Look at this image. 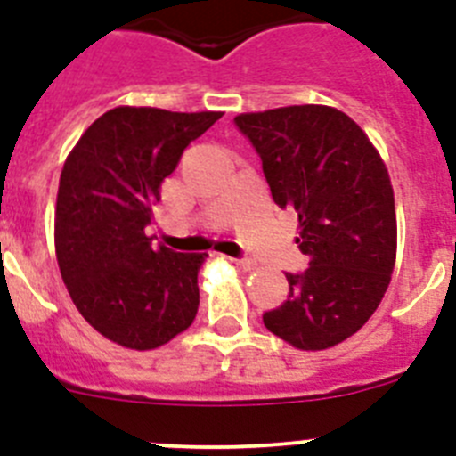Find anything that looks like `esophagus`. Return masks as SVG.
<instances>
[{
	"mask_svg": "<svg viewBox=\"0 0 456 456\" xmlns=\"http://www.w3.org/2000/svg\"><path fill=\"white\" fill-rule=\"evenodd\" d=\"M232 263H235L240 269H247V272H251V269L256 267V263H253V260H248V257H235Z\"/></svg>",
	"mask_w": 456,
	"mask_h": 456,
	"instance_id": "obj_1",
	"label": "esophagus"
}]
</instances>
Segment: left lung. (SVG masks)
I'll return each mask as SVG.
<instances>
[{
	"label": "left lung",
	"instance_id": "1",
	"mask_svg": "<svg viewBox=\"0 0 456 456\" xmlns=\"http://www.w3.org/2000/svg\"><path fill=\"white\" fill-rule=\"evenodd\" d=\"M263 159L272 199L299 216L308 269L285 273L288 301L265 313L273 336L304 352L347 340L390 283L397 219L388 168L361 127L333 107L292 104L235 116Z\"/></svg>",
	"mask_w": 456,
	"mask_h": 456
}]
</instances>
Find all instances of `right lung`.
I'll list each match as a JSON object with an SVG mask.
<instances>
[{
  "instance_id": "right-lung-1",
  "label": "right lung",
  "mask_w": 456,
  "mask_h": 456,
  "mask_svg": "<svg viewBox=\"0 0 456 456\" xmlns=\"http://www.w3.org/2000/svg\"><path fill=\"white\" fill-rule=\"evenodd\" d=\"M221 116L109 109L63 164L54 215L61 278L84 320L120 347H162L199 313L208 253L155 248L146 225L184 148Z\"/></svg>"
}]
</instances>
